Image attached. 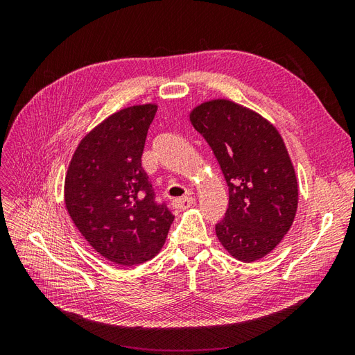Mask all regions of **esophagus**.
Segmentation results:
<instances>
[{"label":"esophagus","instance_id":"esophagus-1","mask_svg":"<svg viewBox=\"0 0 355 355\" xmlns=\"http://www.w3.org/2000/svg\"><path fill=\"white\" fill-rule=\"evenodd\" d=\"M196 204V198L194 197H184V198H176L173 201V206L176 209H180V210H185V209H189Z\"/></svg>","mask_w":355,"mask_h":355}]
</instances>
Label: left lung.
Instances as JSON below:
<instances>
[{"mask_svg": "<svg viewBox=\"0 0 355 355\" xmlns=\"http://www.w3.org/2000/svg\"><path fill=\"white\" fill-rule=\"evenodd\" d=\"M216 157L230 191L216 235L231 256L254 262L280 244L295 220L297 182L283 137L262 115L228 99L189 114Z\"/></svg>", "mask_w": 355, "mask_h": 355, "instance_id": "1", "label": "left lung"}]
</instances>
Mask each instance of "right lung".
I'll use <instances>...</instances> for the list:
<instances>
[{
    "label": "right lung",
    "mask_w": 355,
    "mask_h": 355,
    "mask_svg": "<svg viewBox=\"0 0 355 355\" xmlns=\"http://www.w3.org/2000/svg\"><path fill=\"white\" fill-rule=\"evenodd\" d=\"M157 105L110 115L83 137L65 178V204L75 227L105 259L144 263L164 245L175 216L157 202L142 168L148 128Z\"/></svg>",
    "instance_id": "obj_1"
}]
</instances>
